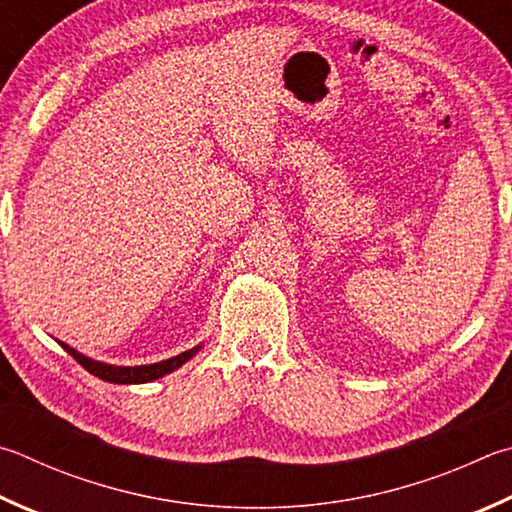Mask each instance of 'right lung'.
Listing matches in <instances>:
<instances>
[{
  "label": "right lung",
  "instance_id": "obj_1",
  "mask_svg": "<svg viewBox=\"0 0 512 512\" xmlns=\"http://www.w3.org/2000/svg\"><path fill=\"white\" fill-rule=\"evenodd\" d=\"M60 347H64V351H67L69 356L76 358L80 365L89 371V374L98 376L100 380H107V383H116V385H141V383H152V380H159L165 374H172V371L185 365V362H188L192 356H197L203 345L183 351V353H179V356H172V358L161 360V362H152V365H134V367L109 365V362L94 360V358L85 356V353H80L78 349L69 347L67 342H60Z\"/></svg>",
  "mask_w": 512,
  "mask_h": 512
}]
</instances>
